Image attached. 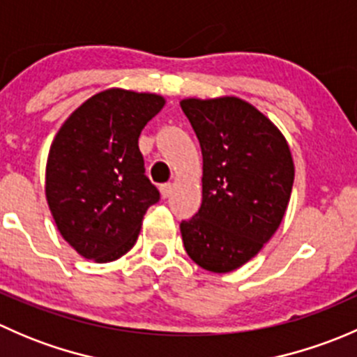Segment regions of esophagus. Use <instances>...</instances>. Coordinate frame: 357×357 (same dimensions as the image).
<instances>
[{"instance_id":"obj_1","label":"esophagus","mask_w":357,"mask_h":357,"mask_svg":"<svg viewBox=\"0 0 357 357\" xmlns=\"http://www.w3.org/2000/svg\"><path fill=\"white\" fill-rule=\"evenodd\" d=\"M160 193H162V197H164V199L171 197V193H172L171 183H164V185H160Z\"/></svg>"}]
</instances>
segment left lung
Returning a JSON list of instances; mask_svg holds the SVG:
<instances>
[{
	"instance_id": "left-lung-1",
	"label": "left lung",
	"mask_w": 357,
	"mask_h": 357,
	"mask_svg": "<svg viewBox=\"0 0 357 357\" xmlns=\"http://www.w3.org/2000/svg\"><path fill=\"white\" fill-rule=\"evenodd\" d=\"M204 157L202 205L181 221L186 254L212 273L250 261L278 229L294 185L287 139L235 96L181 102Z\"/></svg>"
}]
</instances>
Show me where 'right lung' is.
<instances>
[{
  "mask_svg": "<svg viewBox=\"0 0 357 357\" xmlns=\"http://www.w3.org/2000/svg\"><path fill=\"white\" fill-rule=\"evenodd\" d=\"M164 103L152 93L112 88L86 100L56 132L46 200L60 235L82 257L110 262L131 250L146 208L160 200L138 138Z\"/></svg>",
  "mask_w": 357,
  "mask_h": 357,
  "instance_id": "1",
  "label": "right lung"
}]
</instances>
